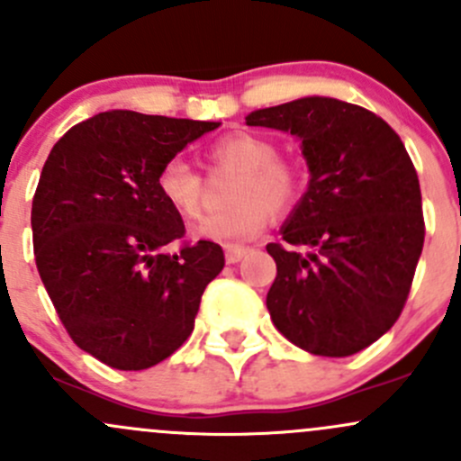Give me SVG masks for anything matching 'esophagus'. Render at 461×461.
<instances>
[{"mask_svg": "<svg viewBox=\"0 0 461 461\" xmlns=\"http://www.w3.org/2000/svg\"><path fill=\"white\" fill-rule=\"evenodd\" d=\"M247 254H249V249H247V247H236V245H227L225 247V260L230 265H234V263H239V260H243Z\"/></svg>", "mask_w": 461, "mask_h": 461, "instance_id": "obj_1", "label": "esophagus"}]
</instances>
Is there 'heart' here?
Wrapping results in <instances>:
<instances>
[{
	"instance_id": "1",
	"label": "heart",
	"mask_w": 461,
	"mask_h": 461,
	"mask_svg": "<svg viewBox=\"0 0 461 461\" xmlns=\"http://www.w3.org/2000/svg\"><path fill=\"white\" fill-rule=\"evenodd\" d=\"M214 167L239 172L231 190L234 210L207 216L194 227V239L210 243L239 245L263 234L271 212H285L294 205L303 187V174L295 163L276 157L274 143L258 134L230 132L207 149ZM158 196L174 214L192 221L201 214L203 181L183 158L174 157L157 174Z\"/></svg>"
}]
</instances>
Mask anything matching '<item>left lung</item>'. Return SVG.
<instances>
[{"instance_id":"obj_1","label":"left lung","mask_w":461,"mask_h":461,"mask_svg":"<svg viewBox=\"0 0 461 461\" xmlns=\"http://www.w3.org/2000/svg\"><path fill=\"white\" fill-rule=\"evenodd\" d=\"M247 125L292 132L307 192L280 227L267 309L295 347L345 357L400 318L424 245L422 194L404 143L380 116L331 96L254 110Z\"/></svg>"}]
</instances>
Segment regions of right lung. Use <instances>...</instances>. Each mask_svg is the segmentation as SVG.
Returning <instances> with one entry per match:
<instances>
[{
    "label": "right lung",
    "mask_w": 461,
    "mask_h": 461,
    "mask_svg": "<svg viewBox=\"0 0 461 461\" xmlns=\"http://www.w3.org/2000/svg\"><path fill=\"white\" fill-rule=\"evenodd\" d=\"M218 121L110 110L70 128L32 198L41 283L75 345L119 371L172 356L225 265L221 245L185 234L157 190L158 169Z\"/></svg>",
    "instance_id": "1"
}]
</instances>
